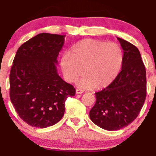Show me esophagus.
<instances>
[{"label": "esophagus", "mask_w": 156, "mask_h": 156, "mask_svg": "<svg viewBox=\"0 0 156 156\" xmlns=\"http://www.w3.org/2000/svg\"><path fill=\"white\" fill-rule=\"evenodd\" d=\"M83 92V90H82V89H76V94H82Z\"/></svg>", "instance_id": "esophagus-1"}]
</instances>
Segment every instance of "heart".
<instances>
[{
    "label": "heart",
    "mask_w": 156,
    "mask_h": 156,
    "mask_svg": "<svg viewBox=\"0 0 156 156\" xmlns=\"http://www.w3.org/2000/svg\"><path fill=\"white\" fill-rule=\"evenodd\" d=\"M123 62V52L115 42L86 39L73 46L69 53L61 58L64 78L73 83L83 75L78 82L84 89H101L108 87L117 78Z\"/></svg>",
    "instance_id": "obj_1"
}]
</instances>
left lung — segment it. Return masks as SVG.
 <instances>
[{
	"instance_id": "8db88e82",
	"label": "left lung",
	"mask_w": 156,
	"mask_h": 156,
	"mask_svg": "<svg viewBox=\"0 0 156 156\" xmlns=\"http://www.w3.org/2000/svg\"><path fill=\"white\" fill-rule=\"evenodd\" d=\"M123 50L120 73L110 85L95 93L96 103L89 112L94 124L107 130L125 128L139 115L147 94L146 70L135 45L117 37Z\"/></svg>"
}]
</instances>
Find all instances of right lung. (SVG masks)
Masks as SVG:
<instances>
[{"mask_svg": "<svg viewBox=\"0 0 156 156\" xmlns=\"http://www.w3.org/2000/svg\"><path fill=\"white\" fill-rule=\"evenodd\" d=\"M65 35L39 34L17 50L9 75L10 99L27 124L44 128L63 117L65 101L76 89L57 73Z\"/></svg>", "mask_w": 156, "mask_h": 156, "instance_id": "add662e5", "label": "right lung"}]
</instances>
